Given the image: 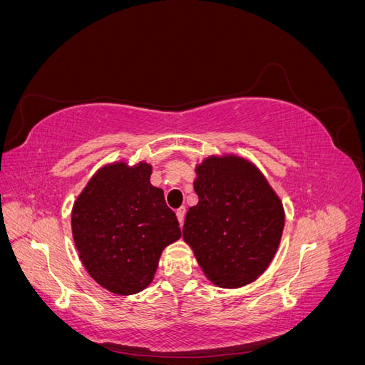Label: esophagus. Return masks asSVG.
Masks as SVG:
<instances>
[{"label":"esophagus","mask_w":365,"mask_h":365,"mask_svg":"<svg viewBox=\"0 0 365 365\" xmlns=\"http://www.w3.org/2000/svg\"><path fill=\"white\" fill-rule=\"evenodd\" d=\"M176 217H178V222H180V225L182 227V224H184V217H185V208H184V207H181V208L176 210Z\"/></svg>","instance_id":"34e87169"}]
</instances>
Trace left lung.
Masks as SVG:
<instances>
[{
    "label": "left lung",
    "instance_id": "8db88e82",
    "mask_svg": "<svg viewBox=\"0 0 365 365\" xmlns=\"http://www.w3.org/2000/svg\"><path fill=\"white\" fill-rule=\"evenodd\" d=\"M197 204L185 215L182 237L205 277L219 288H240L269 267L279 248L284 210L251 161L207 157L196 165Z\"/></svg>",
    "mask_w": 365,
    "mask_h": 365
}]
</instances>
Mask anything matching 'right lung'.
<instances>
[{
  "label": "right lung",
  "instance_id": "1",
  "mask_svg": "<svg viewBox=\"0 0 365 365\" xmlns=\"http://www.w3.org/2000/svg\"><path fill=\"white\" fill-rule=\"evenodd\" d=\"M152 165L106 164L77 196L73 239L85 269L109 292L132 295L153 280L163 250L181 237Z\"/></svg>",
  "mask_w": 365,
  "mask_h": 365
}]
</instances>
